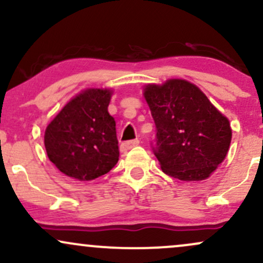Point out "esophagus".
Returning a JSON list of instances; mask_svg holds the SVG:
<instances>
[{
  "label": "esophagus",
  "mask_w": 263,
  "mask_h": 263,
  "mask_svg": "<svg viewBox=\"0 0 263 263\" xmlns=\"http://www.w3.org/2000/svg\"><path fill=\"white\" fill-rule=\"evenodd\" d=\"M138 144H140V141H138V140L126 141V142H123V143L121 144V151H122V152H126V151L134 148V147L138 146Z\"/></svg>",
  "instance_id": "1"
}]
</instances>
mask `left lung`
<instances>
[{
  "instance_id": "left-lung-1",
  "label": "left lung",
  "mask_w": 263,
  "mask_h": 263,
  "mask_svg": "<svg viewBox=\"0 0 263 263\" xmlns=\"http://www.w3.org/2000/svg\"><path fill=\"white\" fill-rule=\"evenodd\" d=\"M144 99L156 123L152 149L162 171L186 182L206 179L228 155L229 120L186 80L146 86Z\"/></svg>"
}]
</instances>
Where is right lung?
I'll list each match as a JSON object with an SVG mask.
<instances>
[{"label":"right lung","instance_id":"obj_1","mask_svg":"<svg viewBox=\"0 0 263 263\" xmlns=\"http://www.w3.org/2000/svg\"><path fill=\"white\" fill-rule=\"evenodd\" d=\"M111 90L86 89L71 99L48 125V158L65 176L92 180L119 161L116 122L108 114Z\"/></svg>","mask_w":263,"mask_h":263}]
</instances>
